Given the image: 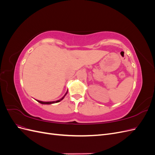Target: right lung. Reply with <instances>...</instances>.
<instances>
[{"instance_id":"1","label":"right lung","mask_w":155,"mask_h":155,"mask_svg":"<svg viewBox=\"0 0 155 155\" xmlns=\"http://www.w3.org/2000/svg\"><path fill=\"white\" fill-rule=\"evenodd\" d=\"M67 92H67V93L65 94V95L62 97V98H61L60 100H58V101H39V100H37V101H38L39 103H40V104H55V103H58V102H59V101H61L63 98H64V97L66 96V94H67Z\"/></svg>"}]
</instances>
